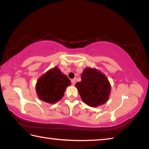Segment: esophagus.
<instances>
[{"instance_id":"esophagus-1","label":"esophagus","mask_w":149,"mask_h":149,"mask_svg":"<svg viewBox=\"0 0 149 149\" xmlns=\"http://www.w3.org/2000/svg\"><path fill=\"white\" fill-rule=\"evenodd\" d=\"M75 83H76V79H75V78H74V79H72V84L73 85H75Z\"/></svg>"}]
</instances>
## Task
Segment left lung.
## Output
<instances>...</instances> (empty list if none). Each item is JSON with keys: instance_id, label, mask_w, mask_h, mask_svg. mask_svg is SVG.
<instances>
[{"instance_id": "1", "label": "left lung", "mask_w": 149, "mask_h": 149, "mask_svg": "<svg viewBox=\"0 0 149 149\" xmlns=\"http://www.w3.org/2000/svg\"><path fill=\"white\" fill-rule=\"evenodd\" d=\"M81 81L75 84L83 102L91 107L105 104L109 99L111 85L100 70L87 67L81 75Z\"/></svg>"}]
</instances>
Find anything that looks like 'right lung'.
<instances>
[{
	"instance_id": "obj_1",
	"label": "right lung",
	"mask_w": 149,
	"mask_h": 149,
	"mask_svg": "<svg viewBox=\"0 0 149 149\" xmlns=\"http://www.w3.org/2000/svg\"><path fill=\"white\" fill-rule=\"evenodd\" d=\"M70 85L71 82L67 75L56 66L39 78L35 90L40 100L49 104H55L62 99L65 89Z\"/></svg>"
}]
</instances>
